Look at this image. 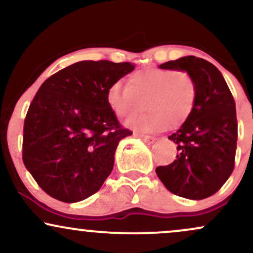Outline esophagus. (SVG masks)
I'll list each match as a JSON object with an SVG mask.
<instances>
[{
  "mask_svg": "<svg viewBox=\"0 0 253 253\" xmlns=\"http://www.w3.org/2000/svg\"><path fill=\"white\" fill-rule=\"evenodd\" d=\"M139 136V138L141 139V140L144 141V143H146V144H149V145H151V144H153L156 141V138L155 136H151V135H145V134H136Z\"/></svg>",
  "mask_w": 253,
  "mask_h": 253,
  "instance_id": "obj_1",
  "label": "esophagus"
}]
</instances>
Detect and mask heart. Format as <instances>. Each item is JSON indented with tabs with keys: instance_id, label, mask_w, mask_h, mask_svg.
Wrapping results in <instances>:
<instances>
[{
	"instance_id": "1",
	"label": "heart",
	"mask_w": 253,
	"mask_h": 253,
	"mask_svg": "<svg viewBox=\"0 0 253 253\" xmlns=\"http://www.w3.org/2000/svg\"><path fill=\"white\" fill-rule=\"evenodd\" d=\"M196 82L187 71L145 69L132 74L127 86L114 83L107 91V102L118 118H129L126 126L140 132L177 128L189 119L196 103Z\"/></svg>"
}]
</instances>
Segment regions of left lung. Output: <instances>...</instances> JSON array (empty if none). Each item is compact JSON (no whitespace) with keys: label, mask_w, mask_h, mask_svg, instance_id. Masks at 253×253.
<instances>
[{"label":"left lung","mask_w":253,"mask_h":253,"mask_svg":"<svg viewBox=\"0 0 253 253\" xmlns=\"http://www.w3.org/2000/svg\"><path fill=\"white\" fill-rule=\"evenodd\" d=\"M159 69L187 71L197 86L193 113L169 136L178 155L172 163L156 169L168 190L189 200L215 194L234 169L238 123L236 102L221 72L213 64L195 56L182 57Z\"/></svg>","instance_id":"1"}]
</instances>
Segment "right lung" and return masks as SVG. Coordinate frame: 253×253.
<instances>
[{
	"mask_svg": "<svg viewBox=\"0 0 253 253\" xmlns=\"http://www.w3.org/2000/svg\"><path fill=\"white\" fill-rule=\"evenodd\" d=\"M133 70L130 63L83 60L38 90L25 119L22 161L53 199L82 201L110 175L119 143L132 132L119 125L107 91Z\"/></svg>",
	"mask_w": 253,
	"mask_h": 253,
	"instance_id": "right-lung-1",
	"label": "right lung"
}]
</instances>
